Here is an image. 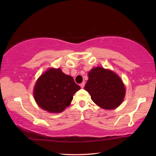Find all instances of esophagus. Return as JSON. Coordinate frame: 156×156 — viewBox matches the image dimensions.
I'll use <instances>...</instances> for the list:
<instances>
[{
  "label": "esophagus",
  "instance_id": "obj_1",
  "mask_svg": "<svg viewBox=\"0 0 156 156\" xmlns=\"http://www.w3.org/2000/svg\"><path fill=\"white\" fill-rule=\"evenodd\" d=\"M84 86H85V83H84V82H82V83L80 84V87H81L82 88H83L84 87Z\"/></svg>",
  "mask_w": 156,
  "mask_h": 156
}]
</instances>
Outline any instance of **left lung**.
Listing matches in <instances>:
<instances>
[{"mask_svg":"<svg viewBox=\"0 0 156 156\" xmlns=\"http://www.w3.org/2000/svg\"><path fill=\"white\" fill-rule=\"evenodd\" d=\"M96 105L102 108L112 110L120 105L125 96L123 82L114 72L102 67L92 68L84 87Z\"/></svg>","mask_w":156,"mask_h":156,"instance_id":"8db88e82","label":"left lung"}]
</instances>
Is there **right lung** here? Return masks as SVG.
Instances as JSON below:
<instances>
[{
    "mask_svg": "<svg viewBox=\"0 0 156 156\" xmlns=\"http://www.w3.org/2000/svg\"><path fill=\"white\" fill-rule=\"evenodd\" d=\"M80 89L70 76L60 68H49L35 85V101L40 108L52 113L61 112L70 105L73 96Z\"/></svg>",
    "mask_w": 156,
    "mask_h": 156,
    "instance_id": "1",
    "label": "right lung"
}]
</instances>
